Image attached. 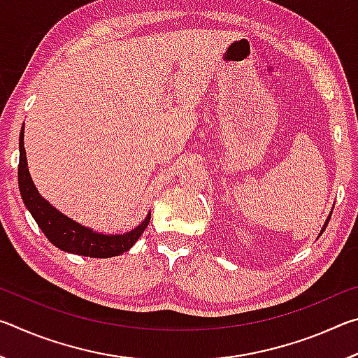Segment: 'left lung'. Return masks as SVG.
Here are the masks:
<instances>
[{
    "label": "left lung",
    "mask_w": 358,
    "mask_h": 358,
    "mask_svg": "<svg viewBox=\"0 0 358 358\" xmlns=\"http://www.w3.org/2000/svg\"><path fill=\"white\" fill-rule=\"evenodd\" d=\"M329 221H330V220H327V222H325V226H324V229H322V232H324V230H325V227H327V224H329Z\"/></svg>",
    "instance_id": "obj_1"
}]
</instances>
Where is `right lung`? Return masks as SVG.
I'll return each mask as SVG.
<instances>
[{"mask_svg": "<svg viewBox=\"0 0 358 358\" xmlns=\"http://www.w3.org/2000/svg\"><path fill=\"white\" fill-rule=\"evenodd\" d=\"M19 147V186L22 199L27 208L31 211L42 232L45 234V237L53 245L58 246L59 250L87 257H113L123 254L124 251H129V248H132V245L143 234V230L147 229L151 215L147 216V220L141 226L123 235L98 234L93 232V229L83 227L78 222L69 220L68 216L53 208L45 199H42L33 185L27 167V153L25 147H23V128L20 132Z\"/></svg>", "mask_w": 358, "mask_h": 358, "instance_id": "right-lung-1", "label": "right lung"}]
</instances>
